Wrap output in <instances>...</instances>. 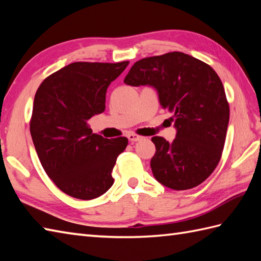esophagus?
<instances>
[{
  "label": "esophagus",
  "mask_w": 261,
  "mask_h": 261,
  "mask_svg": "<svg viewBox=\"0 0 261 261\" xmlns=\"http://www.w3.org/2000/svg\"><path fill=\"white\" fill-rule=\"evenodd\" d=\"M143 137L139 136V135H136V134H129L127 135V139H129L131 142H136V141H139L141 140Z\"/></svg>",
  "instance_id": "esophagus-1"
}]
</instances>
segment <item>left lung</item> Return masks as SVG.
Returning a JSON list of instances; mask_svg holds the SVG:
<instances>
[{
	"label": "left lung",
	"mask_w": 261,
	"mask_h": 261,
	"mask_svg": "<svg viewBox=\"0 0 261 261\" xmlns=\"http://www.w3.org/2000/svg\"><path fill=\"white\" fill-rule=\"evenodd\" d=\"M131 86L150 85L173 113L174 141L152 137V174L175 191L196 187L213 173L222 156L230 108L220 77L210 65L173 51L138 60L124 79Z\"/></svg>",
	"instance_id": "1"
}]
</instances>
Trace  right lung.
Returning a JSON list of instances; mask_svg holds the SVG:
<instances>
[{
	"instance_id": "right-lung-1",
	"label": "right lung",
	"mask_w": 261,
	"mask_h": 261,
	"mask_svg": "<svg viewBox=\"0 0 261 261\" xmlns=\"http://www.w3.org/2000/svg\"><path fill=\"white\" fill-rule=\"evenodd\" d=\"M127 65L76 62L49 75L37 90L33 145L49 178L71 197L96 198L113 185L112 170L127 139L93 134L87 121L104 112L108 87Z\"/></svg>"
}]
</instances>
